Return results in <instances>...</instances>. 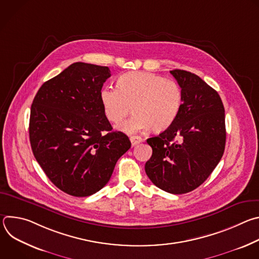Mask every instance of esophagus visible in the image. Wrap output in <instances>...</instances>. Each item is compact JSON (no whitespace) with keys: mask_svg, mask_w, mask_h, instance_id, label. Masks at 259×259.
<instances>
[{"mask_svg":"<svg viewBox=\"0 0 259 259\" xmlns=\"http://www.w3.org/2000/svg\"><path fill=\"white\" fill-rule=\"evenodd\" d=\"M130 141H131L132 145L135 146L136 144L142 142V141H143V138H142L141 136H138V135H133V136L130 137Z\"/></svg>","mask_w":259,"mask_h":259,"instance_id":"34e87169","label":"esophagus"}]
</instances>
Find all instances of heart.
Listing matches in <instances>:
<instances>
[{
    "label": "heart",
    "mask_w": 259,
    "mask_h": 259,
    "mask_svg": "<svg viewBox=\"0 0 259 259\" xmlns=\"http://www.w3.org/2000/svg\"><path fill=\"white\" fill-rule=\"evenodd\" d=\"M99 97L110 122L122 121L133 107L135 115L118 126L127 134L152 127L156 131L167 129L176 120L182 104L181 88L175 81L144 71L124 73L118 86H104Z\"/></svg>",
    "instance_id": "b5f03b06"
}]
</instances>
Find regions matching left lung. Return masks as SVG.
<instances>
[{"mask_svg": "<svg viewBox=\"0 0 259 259\" xmlns=\"http://www.w3.org/2000/svg\"><path fill=\"white\" fill-rule=\"evenodd\" d=\"M182 92L174 123L146 140L153 155L146 175L159 189L174 195L194 191L209 177L226 146L225 107L219 94L193 72L173 69Z\"/></svg>", "mask_w": 259, "mask_h": 259, "instance_id": "8db88e82", "label": "left lung"}]
</instances>
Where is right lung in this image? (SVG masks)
<instances>
[{
    "label": "right lung",
    "instance_id": "right-lung-1",
    "mask_svg": "<svg viewBox=\"0 0 259 259\" xmlns=\"http://www.w3.org/2000/svg\"><path fill=\"white\" fill-rule=\"evenodd\" d=\"M109 77L107 66L72 63L45 82L31 104L33 156L54 186L73 197L100 191L131 147L126 134L112 131L100 102Z\"/></svg>",
    "mask_w": 259,
    "mask_h": 259
}]
</instances>
